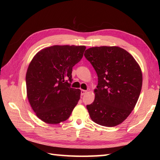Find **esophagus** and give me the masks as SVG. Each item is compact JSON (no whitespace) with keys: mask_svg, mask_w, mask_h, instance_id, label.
<instances>
[{"mask_svg":"<svg viewBox=\"0 0 160 160\" xmlns=\"http://www.w3.org/2000/svg\"><path fill=\"white\" fill-rule=\"evenodd\" d=\"M87 92V91H86V90H81V95H82V96H84V94H85Z\"/></svg>","mask_w":160,"mask_h":160,"instance_id":"34e87169","label":"esophagus"}]
</instances>
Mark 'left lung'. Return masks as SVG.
<instances>
[{
	"instance_id": "obj_1",
	"label": "left lung",
	"mask_w": 160,
	"mask_h": 160,
	"mask_svg": "<svg viewBox=\"0 0 160 160\" xmlns=\"http://www.w3.org/2000/svg\"><path fill=\"white\" fill-rule=\"evenodd\" d=\"M84 56L98 77L93 102L87 105L90 118L104 127L123 122L134 109L142 86V73L137 61L116 46L91 47Z\"/></svg>"
}]
</instances>
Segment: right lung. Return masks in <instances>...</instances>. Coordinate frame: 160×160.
Wrapping results in <instances>:
<instances>
[{
  "mask_svg": "<svg viewBox=\"0 0 160 160\" xmlns=\"http://www.w3.org/2000/svg\"><path fill=\"white\" fill-rule=\"evenodd\" d=\"M85 46L53 45L37 53L26 74L27 96L36 116L57 124L70 117L81 91L70 87L72 68L82 59Z\"/></svg>",
  "mask_w": 160,
  "mask_h": 160,
  "instance_id": "right-lung-1",
  "label": "right lung"
}]
</instances>
